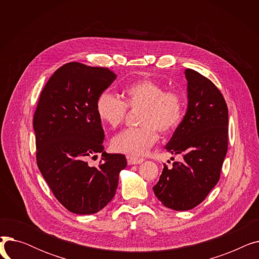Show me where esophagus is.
<instances>
[{"mask_svg": "<svg viewBox=\"0 0 259 259\" xmlns=\"http://www.w3.org/2000/svg\"><path fill=\"white\" fill-rule=\"evenodd\" d=\"M127 161L129 165H139V164H142V162L144 161L143 158H138V157H134V156H127Z\"/></svg>", "mask_w": 259, "mask_h": 259, "instance_id": "obj_1", "label": "esophagus"}]
</instances>
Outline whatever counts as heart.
<instances>
[{
  "instance_id": "b5f03b06",
  "label": "heart",
  "mask_w": 259,
  "mask_h": 259,
  "mask_svg": "<svg viewBox=\"0 0 259 259\" xmlns=\"http://www.w3.org/2000/svg\"><path fill=\"white\" fill-rule=\"evenodd\" d=\"M122 101L109 91H103L95 102L99 119L111 129L125 119L127 109L139 112V128L116 134L112 150L129 156L144 155L158 141V131L169 134L180 126L184 116V99L178 91H165L157 81L143 78L122 89Z\"/></svg>"
}]
</instances>
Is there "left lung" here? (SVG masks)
<instances>
[{
    "label": "left lung",
    "mask_w": 259,
    "mask_h": 259,
    "mask_svg": "<svg viewBox=\"0 0 259 259\" xmlns=\"http://www.w3.org/2000/svg\"><path fill=\"white\" fill-rule=\"evenodd\" d=\"M187 112L166 145L181 154L168 169L164 165L153 191L167 208L191 210L205 199L221 178L228 151V107L222 92L206 76L186 69Z\"/></svg>",
    "instance_id": "1"
}]
</instances>
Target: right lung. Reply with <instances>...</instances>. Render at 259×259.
<instances>
[{
  "label": "right lung",
  "instance_id": "1",
  "mask_svg": "<svg viewBox=\"0 0 259 259\" xmlns=\"http://www.w3.org/2000/svg\"><path fill=\"white\" fill-rule=\"evenodd\" d=\"M116 78L104 67L77 62L60 67L48 79L33 115L36 164L53 195L72 213L93 214L115 195L122 154L104 151L105 134L97 99ZM102 153L99 167L89 158Z\"/></svg>",
  "mask_w": 259,
  "mask_h": 259
}]
</instances>
